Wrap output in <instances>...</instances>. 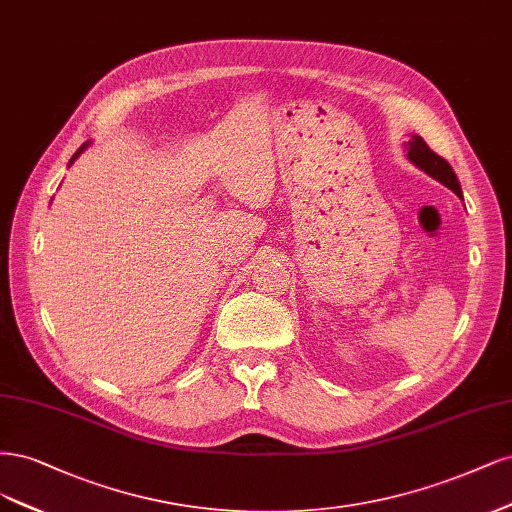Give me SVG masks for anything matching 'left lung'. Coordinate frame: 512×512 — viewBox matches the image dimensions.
I'll list each match as a JSON object with an SVG mask.
<instances>
[{
    "instance_id": "left-lung-1",
    "label": "left lung",
    "mask_w": 512,
    "mask_h": 512,
    "mask_svg": "<svg viewBox=\"0 0 512 512\" xmlns=\"http://www.w3.org/2000/svg\"><path fill=\"white\" fill-rule=\"evenodd\" d=\"M406 157L415 163L417 168H421L425 174L434 176L438 183H442L444 187H449L453 193H457L461 197V187H459V180L453 172V168L449 166L447 159H442L440 155H436L430 146L425 144V140L421 136H412L406 144Z\"/></svg>"
}]
</instances>
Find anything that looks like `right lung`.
<instances>
[{
    "mask_svg": "<svg viewBox=\"0 0 512 512\" xmlns=\"http://www.w3.org/2000/svg\"><path fill=\"white\" fill-rule=\"evenodd\" d=\"M89 144H91V142H85V144H82V146H80V148H78V151H76V153H74V155H72V159H70V163H74V159H76V157H78V155H80V153H82V151H85V148H87V146H89Z\"/></svg>",
    "mask_w": 512,
    "mask_h": 512,
    "instance_id": "1",
    "label": "right lung"
}]
</instances>
